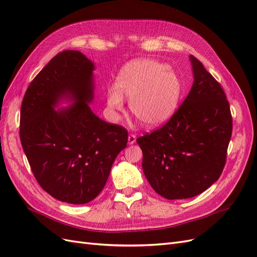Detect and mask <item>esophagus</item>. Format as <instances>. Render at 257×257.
Returning <instances> with one entry per match:
<instances>
[{
    "mask_svg": "<svg viewBox=\"0 0 257 257\" xmlns=\"http://www.w3.org/2000/svg\"><path fill=\"white\" fill-rule=\"evenodd\" d=\"M136 142V135L135 134H130L128 135V144L133 145Z\"/></svg>",
    "mask_w": 257,
    "mask_h": 257,
    "instance_id": "obj_1",
    "label": "esophagus"
}]
</instances>
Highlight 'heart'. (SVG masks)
Instances as JSON below:
<instances>
[{
    "label": "heart",
    "instance_id": "obj_1",
    "mask_svg": "<svg viewBox=\"0 0 257 257\" xmlns=\"http://www.w3.org/2000/svg\"><path fill=\"white\" fill-rule=\"evenodd\" d=\"M181 95V83L168 66L143 59L130 62L118 76L116 87L107 91V105L112 111L123 109V96L130 109L144 126L155 127L170 119Z\"/></svg>",
    "mask_w": 257,
    "mask_h": 257
}]
</instances>
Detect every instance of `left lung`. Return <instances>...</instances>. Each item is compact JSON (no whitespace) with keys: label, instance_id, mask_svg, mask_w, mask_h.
Returning <instances> with one entry per match:
<instances>
[{"label":"left lung","instance_id":"8db88e82","mask_svg":"<svg viewBox=\"0 0 257 257\" xmlns=\"http://www.w3.org/2000/svg\"><path fill=\"white\" fill-rule=\"evenodd\" d=\"M190 60L194 82L189 95L164 125L137 138L147 180L167 199L196 196L220 178L232 132L221 84L198 59Z\"/></svg>","mask_w":257,"mask_h":257}]
</instances>
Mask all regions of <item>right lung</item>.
<instances>
[{"label":"right lung","instance_id":"right-lung-1","mask_svg":"<svg viewBox=\"0 0 257 257\" xmlns=\"http://www.w3.org/2000/svg\"><path fill=\"white\" fill-rule=\"evenodd\" d=\"M92 62L64 50L31 81L20 110V141L44 191L64 203L82 205L106 184L113 162L127 145V131L92 112ZM74 104L56 111L61 99Z\"/></svg>","mask_w":257,"mask_h":257}]
</instances>
